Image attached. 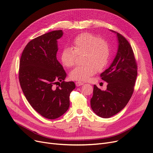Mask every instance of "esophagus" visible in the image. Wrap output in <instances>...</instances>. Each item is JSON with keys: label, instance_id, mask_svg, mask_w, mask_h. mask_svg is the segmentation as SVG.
<instances>
[{"label": "esophagus", "instance_id": "34e87169", "mask_svg": "<svg viewBox=\"0 0 153 153\" xmlns=\"http://www.w3.org/2000/svg\"><path fill=\"white\" fill-rule=\"evenodd\" d=\"M83 84H84V82H80V81H77V82H76V86H77V87H78V86H81Z\"/></svg>", "mask_w": 153, "mask_h": 153}]
</instances>
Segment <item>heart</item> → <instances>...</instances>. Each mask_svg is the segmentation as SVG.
Masks as SVG:
<instances>
[{
	"label": "heart",
	"mask_w": 153,
	"mask_h": 153,
	"mask_svg": "<svg viewBox=\"0 0 153 153\" xmlns=\"http://www.w3.org/2000/svg\"><path fill=\"white\" fill-rule=\"evenodd\" d=\"M72 49L64 48L60 53V60L66 68L74 65L77 56L84 54L82 62L70 72L72 80L87 81L97 70L101 71L108 65L110 57L109 44L101 37L89 32L76 36L72 41Z\"/></svg>",
	"instance_id": "b5f03b06"
}]
</instances>
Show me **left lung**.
Masks as SVG:
<instances>
[{
    "mask_svg": "<svg viewBox=\"0 0 153 153\" xmlns=\"http://www.w3.org/2000/svg\"><path fill=\"white\" fill-rule=\"evenodd\" d=\"M111 31L117 34L119 46L113 62L100 75L108 83L107 89L101 91L94 85L91 99L92 111L103 118L116 114L128 104L134 92L137 74V65L130 44L119 33Z\"/></svg>",
    "mask_w": 153,
    "mask_h": 153,
    "instance_id": "obj_1",
    "label": "left lung"
}]
</instances>
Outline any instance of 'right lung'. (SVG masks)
Instances as JSON below:
<instances>
[{
  "mask_svg": "<svg viewBox=\"0 0 153 153\" xmlns=\"http://www.w3.org/2000/svg\"><path fill=\"white\" fill-rule=\"evenodd\" d=\"M62 34V30H54L31 40L20 59L19 80L24 96L34 109L49 119L68 111L70 94L76 88L74 82L64 81L67 74L56 57L57 40Z\"/></svg>",
  "mask_w": 153,
  "mask_h": 153,
  "instance_id": "right-lung-1",
  "label": "right lung"
}]
</instances>
